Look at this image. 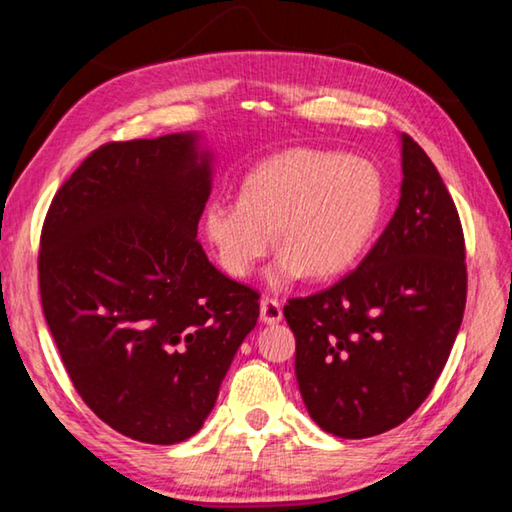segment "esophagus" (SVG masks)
Returning a JSON list of instances; mask_svg holds the SVG:
<instances>
[{
    "label": "esophagus",
    "instance_id": "34e87169",
    "mask_svg": "<svg viewBox=\"0 0 512 512\" xmlns=\"http://www.w3.org/2000/svg\"><path fill=\"white\" fill-rule=\"evenodd\" d=\"M259 316H262L264 323H280L282 321V305L275 298H264L262 305H259Z\"/></svg>",
    "mask_w": 512,
    "mask_h": 512
}]
</instances>
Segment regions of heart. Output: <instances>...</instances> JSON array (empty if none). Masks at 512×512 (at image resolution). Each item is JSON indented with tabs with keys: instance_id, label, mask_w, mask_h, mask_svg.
Masks as SVG:
<instances>
[{
	"instance_id": "heart-1",
	"label": "heart",
	"mask_w": 512,
	"mask_h": 512,
	"mask_svg": "<svg viewBox=\"0 0 512 512\" xmlns=\"http://www.w3.org/2000/svg\"><path fill=\"white\" fill-rule=\"evenodd\" d=\"M387 189L367 159L294 148L246 175L241 198H214L202 214L207 241L223 269L248 278L278 241L269 271L275 287L310 273L335 278L358 262L385 212Z\"/></svg>"
}]
</instances>
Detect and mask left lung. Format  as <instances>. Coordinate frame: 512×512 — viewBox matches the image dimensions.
Here are the masks:
<instances>
[{
    "label": "left lung",
    "mask_w": 512,
    "mask_h": 512,
    "mask_svg": "<svg viewBox=\"0 0 512 512\" xmlns=\"http://www.w3.org/2000/svg\"><path fill=\"white\" fill-rule=\"evenodd\" d=\"M401 139V200L385 232L358 269L285 305L305 408L346 440L396 428L426 401L465 312L456 202L421 145Z\"/></svg>",
    "instance_id": "left-lung-1"
}]
</instances>
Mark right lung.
<instances>
[{
	"mask_svg": "<svg viewBox=\"0 0 512 512\" xmlns=\"http://www.w3.org/2000/svg\"><path fill=\"white\" fill-rule=\"evenodd\" d=\"M209 164L196 136L111 141L47 209L38 287L77 394L104 424L177 444L212 412L259 294L209 262L198 221Z\"/></svg>",
	"mask_w": 512,
	"mask_h": 512,
	"instance_id": "1",
	"label": "right lung"
}]
</instances>
